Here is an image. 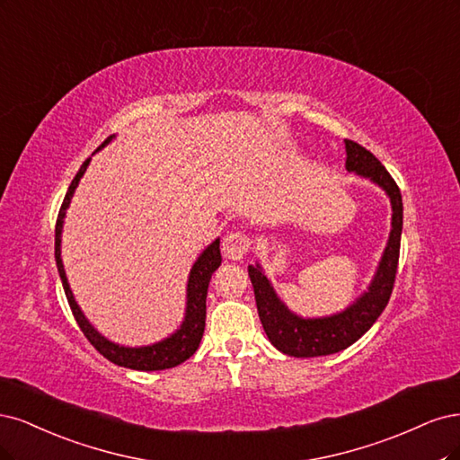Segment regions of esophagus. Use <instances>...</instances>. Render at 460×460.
<instances>
[{"label":"esophagus","instance_id":"esophagus-1","mask_svg":"<svg viewBox=\"0 0 460 460\" xmlns=\"http://www.w3.org/2000/svg\"><path fill=\"white\" fill-rule=\"evenodd\" d=\"M252 248V239L244 231H233L224 239V246H221V252L227 260H243L246 252Z\"/></svg>","mask_w":460,"mask_h":460}]
</instances>
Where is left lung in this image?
Listing matches in <instances>:
<instances>
[{"instance_id":"obj_1","label":"left lung","mask_w":460,"mask_h":460,"mask_svg":"<svg viewBox=\"0 0 460 460\" xmlns=\"http://www.w3.org/2000/svg\"><path fill=\"white\" fill-rule=\"evenodd\" d=\"M346 170L355 172L386 190L392 202V231L376 273L367 292L340 314L317 319H304L280 302L270 279L263 275L260 263L248 265V275L254 287L258 315L270 342L292 358H319L349 348L375 324L384 307L388 305L395 283L399 244L403 229L402 192L382 162L359 143L346 139Z\"/></svg>"}]
</instances>
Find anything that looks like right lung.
Masks as SVG:
<instances>
[{
    "label": "right lung",
    "instance_id": "obj_1",
    "mask_svg": "<svg viewBox=\"0 0 460 460\" xmlns=\"http://www.w3.org/2000/svg\"><path fill=\"white\" fill-rule=\"evenodd\" d=\"M114 136H111L105 143H102L99 149H102L107 143L112 141ZM97 149V151H99ZM90 160L87 158L82 168L78 170L76 177H74L66 197L63 200L61 210H58V217H57V226H55V261H57V270L58 275H61L63 280V288L66 294V300L70 304V309L74 314V319H76L78 327L82 329L84 336L90 340L92 346L107 358L109 361H112L114 365H120L126 368H133V370H164V368H172L181 365L183 361H187L192 353L199 349V344L204 334V324H206V294H208V285L212 273L221 265V252H219V239H216L212 244L206 246V250L199 256V260L192 263V270L189 273V280H187V307H185V319L181 323V327L177 329L173 334H170L168 338L160 340L156 344L151 346H141V348H126L120 344H114L111 340H107L102 334H99L95 331L93 324L85 319V315L82 314L80 305L74 300V294L70 290L68 279L65 273V265L61 260V234H63V224H65V216H66V208L70 206L74 190H76L82 175L85 173L87 166H90Z\"/></svg>",
    "mask_w": 460,
    "mask_h": 460
}]
</instances>
